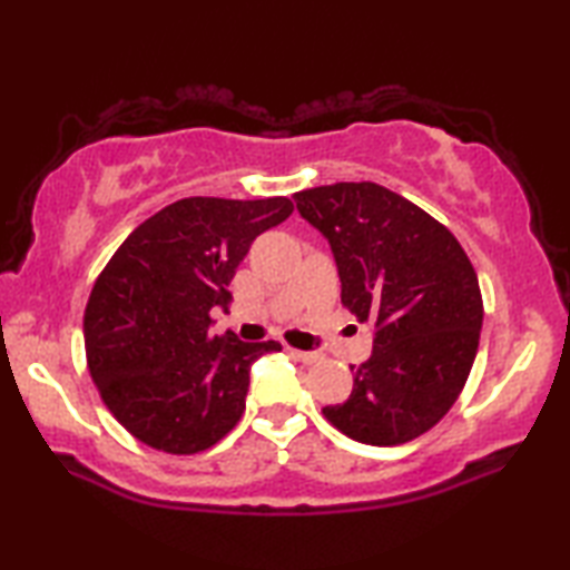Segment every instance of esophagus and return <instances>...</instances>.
I'll return each instance as SVG.
<instances>
[{"label":"esophagus","instance_id":"obj_1","mask_svg":"<svg viewBox=\"0 0 570 570\" xmlns=\"http://www.w3.org/2000/svg\"><path fill=\"white\" fill-rule=\"evenodd\" d=\"M292 352L298 362H304V364H316L322 360V354L320 352H304V350H288Z\"/></svg>","mask_w":570,"mask_h":570}]
</instances>
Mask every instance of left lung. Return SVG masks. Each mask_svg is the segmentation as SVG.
I'll list each match as a JSON object with an SVG mask.
<instances>
[{"instance_id":"8db88e82","label":"left lung","mask_w":570,"mask_h":570,"mask_svg":"<svg viewBox=\"0 0 570 570\" xmlns=\"http://www.w3.org/2000/svg\"><path fill=\"white\" fill-rule=\"evenodd\" d=\"M294 200L330 240L342 304L374 330L370 360L352 364L350 400L324 417L364 445L420 438L455 404L475 362V268L445 226L377 183H334Z\"/></svg>"}]
</instances>
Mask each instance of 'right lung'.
Here are the masks:
<instances>
[{
    "label": "right lung",
    "instance_id": "obj_1",
    "mask_svg": "<svg viewBox=\"0 0 570 570\" xmlns=\"http://www.w3.org/2000/svg\"><path fill=\"white\" fill-rule=\"evenodd\" d=\"M284 196L183 198L115 250L85 308V354L102 402L132 438L193 455L228 435L246 410L248 372L278 342L210 336V308L248 246L292 216Z\"/></svg>",
    "mask_w": 570,
    "mask_h": 570
}]
</instances>
